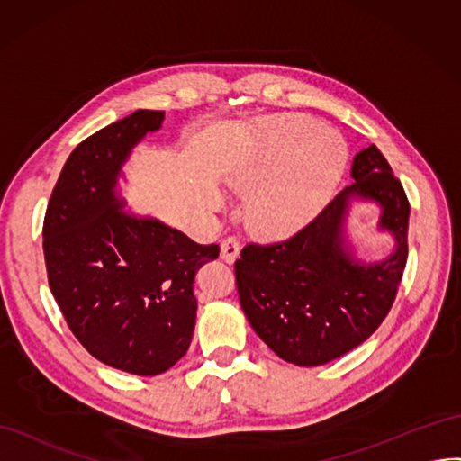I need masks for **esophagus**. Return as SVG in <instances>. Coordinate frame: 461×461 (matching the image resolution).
I'll return each instance as SVG.
<instances>
[{
    "instance_id": "1",
    "label": "esophagus",
    "mask_w": 461,
    "mask_h": 461,
    "mask_svg": "<svg viewBox=\"0 0 461 461\" xmlns=\"http://www.w3.org/2000/svg\"><path fill=\"white\" fill-rule=\"evenodd\" d=\"M240 252V240L236 236H227L221 242V258L227 261V264H232V261L239 258Z\"/></svg>"
}]
</instances>
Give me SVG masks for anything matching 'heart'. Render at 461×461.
Here are the masks:
<instances>
[{
	"label": "heart",
	"instance_id": "obj_1",
	"mask_svg": "<svg viewBox=\"0 0 461 461\" xmlns=\"http://www.w3.org/2000/svg\"><path fill=\"white\" fill-rule=\"evenodd\" d=\"M347 143L304 114H279L258 123L252 145L232 180L252 188L246 221L258 234L281 239L312 221L330 202L347 165Z\"/></svg>",
	"mask_w": 461,
	"mask_h": 461
}]
</instances>
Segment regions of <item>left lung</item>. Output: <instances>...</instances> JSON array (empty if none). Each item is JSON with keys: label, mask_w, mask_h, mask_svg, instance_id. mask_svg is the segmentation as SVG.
<instances>
[{"label": "left lung", "mask_w": 461, "mask_h": 461, "mask_svg": "<svg viewBox=\"0 0 461 461\" xmlns=\"http://www.w3.org/2000/svg\"><path fill=\"white\" fill-rule=\"evenodd\" d=\"M347 185L293 236L250 242L234 261L240 306L269 349L287 363L320 366L349 353L388 316L407 264L409 202L388 160L370 145L357 153ZM351 196L376 201L379 226L396 250L378 265L357 262L346 250L342 221Z\"/></svg>", "instance_id": "obj_1"}]
</instances>
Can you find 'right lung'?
I'll list each match as a JSON object with an SVG mask.
<instances>
[{"label": "right lung", "mask_w": 461, "mask_h": 461, "mask_svg": "<svg viewBox=\"0 0 461 461\" xmlns=\"http://www.w3.org/2000/svg\"><path fill=\"white\" fill-rule=\"evenodd\" d=\"M163 110H135L81 141L61 168L44 217L48 285L79 343L130 375L167 372L195 328V273L219 258L157 219L123 213L122 165Z\"/></svg>", "instance_id": "1"}]
</instances>
